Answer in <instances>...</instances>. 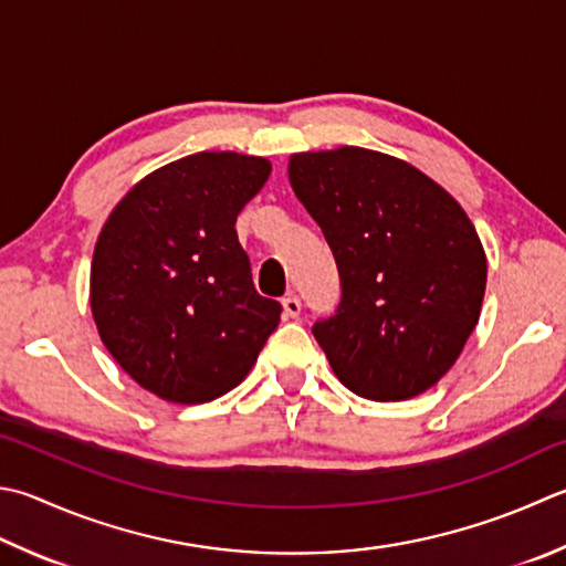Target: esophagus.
<instances>
[{
    "mask_svg": "<svg viewBox=\"0 0 566 566\" xmlns=\"http://www.w3.org/2000/svg\"><path fill=\"white\" fill-rule=\"evenodd\" d=\"M301 297H297V295H285L283 297V311H285V317H297V315H301Z\"/></svg>",
    "mask_w": 566,
    "mask_h": 566,
    "instance_id": "obj_1",
    "label": "esophagus"
}]
</instances>
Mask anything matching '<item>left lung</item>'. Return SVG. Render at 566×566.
<instances>
[{"label":"left lung","mask_w":566,"mask_h":566,"mask_svg":"<svg viewBox=\"0 0 566 566\" xmlns=\"http://www.w3.org/2000/svg\"><path fill=\"white\" fill-rule=\"evenodd\" d=\"M287 175L337 263L339 303L313 335L339 381L375 401L433 387L481 317L471 219L416 167L361 147L293 155Z\"/></svg>","instance_id":"obj_1"}]
</instances>
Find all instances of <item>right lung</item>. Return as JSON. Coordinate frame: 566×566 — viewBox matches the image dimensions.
Returning a JSON list of instances; mask_svg holds the SVG:
<instances>
[{"mask_svg":"<svg viewBox=\"0 0 566 566\" xmlns=\"http://www.w3.org/2000/svg\"><path fill=\"white\" fill-rule=\"evenodd\" d=\"M271 175L263 157L197 153L147 175L95 243L91 307L103 345L140 387L205 403L249 375L281 323L259 295L237 217Z\"/></svg>","mask_w":566,"mask_h":566,"instance_id":"right-lung-1","label":"right lung"}]
</instances>
